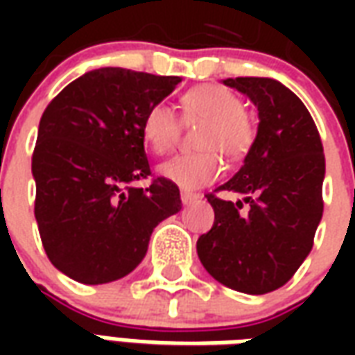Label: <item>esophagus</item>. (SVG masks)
<instances>
[{"instance_id":"obj_1","label":"esophagus","mask_w":355,"mask_h":355,"mask_svg":"<svg viewBox=\"0 0 355 355\" xmlns=\"http://www.w3.org/2000/svg\"><path fill=\"white\" fill-rule=\"evenodd\" d=\"M200 198H201L200 193L190 192V190H182V192H180V200H182V203H184V205H190V203L198 201Z\"/></svg>"}]
</instances>
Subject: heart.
Listing matches in <instances>:
<instances>
[{"label":"heart","instance_id":"1","mask_svg":"<svg viewBox=\"0 0 355 355\" xmlns=\"http://www.w3.org/2000/svg\"><path fill=\"white\" fill-rule=\"evenodd\" d=\"M243 102L238 94L218 85H200L182 96L186 121H203L200 148L196 155H177L159 165V175L180 188H201L218 178L223 171L220 154L228 159H241L251 150L254 131L245 117ZM142 135L152 152L169 154L180 137V121L167 104H154L142 121Z\"/></svg>","mask_w":355,"mask_h":355}]
</instances>
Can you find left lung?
Wrapping results in <instances>:
<instances>
[{"instance_id":"1","label":"left lung","mask_w":355,"mask_h":355,"mask_svg":"<svg viewBox=\"0 0 355 355\" xmlns=\"http://www.w3.org/2000/svg\"><path fill=\"white\" fill-rule=\"evenodd\" d=\"M223 83L249 96L259 127L241 169L215 190L241 200L207 196L215 223L198 239V257L218 283L264 295L289 282L312 251L323 215L325 155L310 112L283 83L272 78Z\"/></svg>"}]
</instances>
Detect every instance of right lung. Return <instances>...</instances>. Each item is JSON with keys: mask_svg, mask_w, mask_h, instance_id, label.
I'll list each match as a JSON object with an SVG mask.
<instances>
[{"mask_svg": "<svg viewBox=\"0 0 355 355\" xmlns=\"http://www.w3.org/2000/svg\"><path fill=\"white\" fill-rule=\"evenodd\" d=\"M178 76L98 68L66 85L45 108L32 175L35 220L53 266L101 285L131 274L157 224L180 211L178 186L150 175L142 121Z\"/></svg>", "mask_w": 355, "mask_h": 355, "instance_id": "1", "label": "right lung"}]
</instances>
